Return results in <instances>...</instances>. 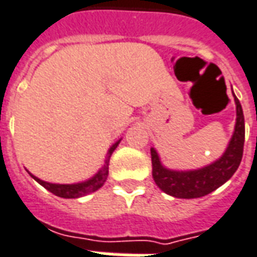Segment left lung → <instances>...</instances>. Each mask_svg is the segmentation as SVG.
Instances as JSON below:
<instances>
[{"instance_id": "left-lung-1", "label": "left lung", "mask_w": 257, "mask_h": 257, "mask_svg": "<svg viewBox=\"0 0 257 257\" xmlns=\"http://www.w3.org/2000/svg\"><path fill=\"white\" fill-rule=\"evenodd\" d=\"M236 105V123L234 134L223 156L212 165L198 170L178 172L162 166L158 152L151 148L152 158V177L163 192L174 198L192 199L201 198L217 190L228 181L239 166L245 143V119L238 98L234 95Z\"/></svg>"}]
</instances>
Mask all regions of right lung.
Segmentation results:
<instances>
[{"label":"right lung","mask_w":257,"mask_h":257,"mask_svg":"<svg viewBox=\"0 0 257 257\" xmlns=\"http://www.w3.org/2000/svg\"><path fill=\"white\" fill-rule=\"evenodd\" d=\"M120 140L117 143H114L110 149L108 151V155H106V159H105V163L103 166L101 167V170L96 173L95 176L87 181H83V183H77V184H52V183H47V181H43L40 180L36 176L30 174L38 184H41L44 188L52 192L54 195L61 196V198H80V196H84L87 194H91L94 191L99 190L101 187L103 185V183L106 181V177H108L109 173V159L110 156L113 154V151L117 148L119 145Z\"/></svg>","instance_id":"right-lung-1"}]
</instances>
